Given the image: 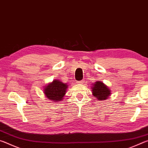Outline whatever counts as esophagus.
Listing matches in <instances>:
<instances>
[{
    "label": "esophagus",
    "mask_w": 148,
    "mask_h": 148,
    "mask_svg": "<svg viewBox=\"0 0 148 148\" xmlns=\"http://www.w3.org/2000/svg\"><path fill=\"white\" fill-rule=\"evenodd\" d=\"M85 82V81L83 79V80H81V81H78V82H77L76 83L77 84H83Z\"/></svg>",
    "instance_id": "esophagus-1"
}]
</instances>
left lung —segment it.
Wrapping results in <instances>:
<instances>
[{
  "instance_id": "left-lung-1",
  "label": "left lung",
  "mask_w": 148,
  "mask_h": 148,
  "mask_svg": "<svg viewBox=\"0 0 148 148\" xmlns=\"http://www.w3.org/2000/svg\"><path fill=\"white\" fill-rule=\"evenodd\" d=\"M92 84L91 87L92 94L97 101H105L111 95V90L103 82L97 81Z\"/></svg>"
}]
</instances>
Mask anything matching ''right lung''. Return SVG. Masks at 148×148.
Returning <instances> with one entry per match:
<instances>
[{"mask_svg":"<svg viewBox=\"0 0 148 148\" xmlns=\"http://www.w3.org/2000/svg\"><path fill=\"white\" fill-rule=\"evenodd\" d=\"M69 86L59 79H54L53 82L44 87L43 92L46 98L52 102H59L64 99Z\"/></svg>","mask_w":148,"mask_h":148,"instance_id":"add662e5","label":"right lung"}]
</instances>
